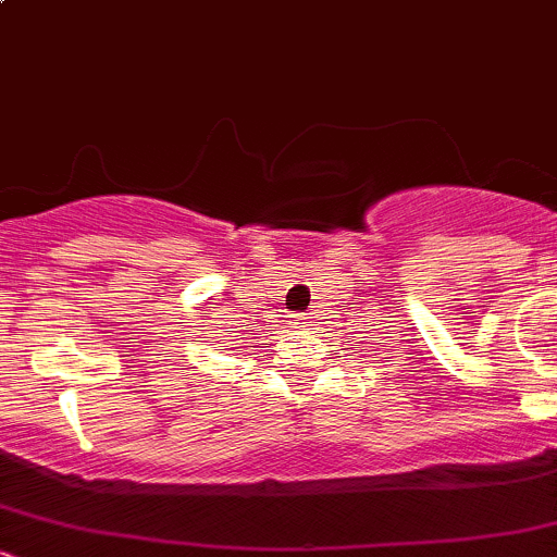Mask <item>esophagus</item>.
I'll use <instances>...</instances> for the list:
<instances>
[{"instance_id": "obj_1", "label": "esophagus", "mask_w": 557, "mask_h": 557, "mask_svg": "<svg viewBox=\"0 0 557 557\" xmlns=\"http://www.w3.org/2000/svg\"><path fill=\"white\" fill-rule=\"evenodd\" d=\"M309 319L311 317H306V314H296V317H293L290 324H296V327H309Z\"/></svg>"}]
</instances>
